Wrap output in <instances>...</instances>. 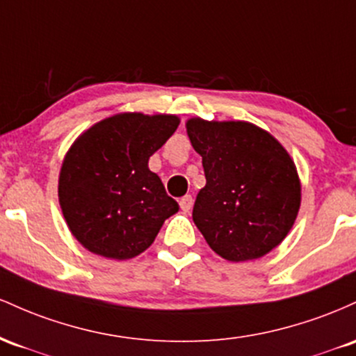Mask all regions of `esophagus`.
<instances>
[{
	"instance_id": "esophagus-1",
	"label": "esophagus",
	"mask_w": 356,
	"mask_h": 356,
	"mask_svg": "<svg viewBox=\"0 0 356 356\" xmlns=\"http://www.w3.org/2000/svg\"><path fill=\"white\" fill-rule=\"evenodd\" d=\"M191 205H193V198H191L190 195H185L183 198H179V209L185 211V213H188Z\"/></svg>"
}]
</instances>
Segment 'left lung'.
<instances>
[{"label":"left lung","mask_w":356,"mask_h":356,"mask_svg":"<svg viewBox=\"0 0 356 356\" xmlns=\"http://www.w3.org/2000/svg\"><path fill=\"white\" fill-rule=\"evenodd\" d=\"M186 133L207 178L195 200V225L225 261L264 257L284 241L301 207L293 158L273 134L247 121L191 118Z\"/></svg>","instance_id":"left-lung-1"}]
</instances>
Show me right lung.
I'll return each instance as SVG.
<instances>
[{"instance_id":"1","label":"right lung","mask_w":356,"mask_h":356,"mask_svg":"<svg viewBox=\"0 0 356 356\" xmlns=\"http://www.w3.org/2000/svg\"><path fill=\"white\" fill-rule=\"evenodd\" d=\"M178 124L173 114H114L69 147L58 175V202L72 235L89 252L133 259L177 213L178 203L147 161Z\"/></svg>"}]
</instances>
